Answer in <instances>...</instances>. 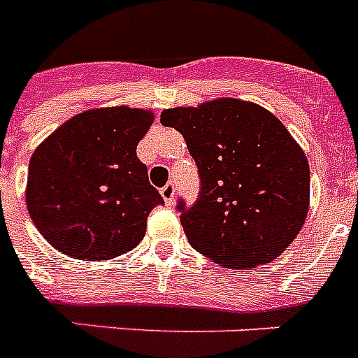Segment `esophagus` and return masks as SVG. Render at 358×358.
<instances>
[{"label": "esophagus", "instance_id": "obj_1", "mask_svg": "<svg viewBox=\"0 0 358 358\" xmlns=\"http://www.w3.org/2000/svg\"><path fill=\"white\" fill-rule=\"evenodd\" d=\"M159 194L162 199L165 200V204L171 206L174 202V194H176V189H174V184H167L165 187L159 189Z\"/></svg>", "mask_w": 358, "mask_h": 358}]
</instances>
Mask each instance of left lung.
I'll return each mask as SVG.
<instances>
[{"instance_id":"1","label":"left lung","mask_w":358,"mask_h":358,"mask_svg":"<svg viewBox=\"0 0 358 358\" xmlns=\"http://www.w3.org/2000/svg\"><path fill=\"white\" fill-rule=\"evenodd\" d=\"M159 121L184 136L202 189L182 209L185 237L224 268H255L292 245L309 213V162L274 113L219 97L164 110Z\"/></svg>"}]
</instances>
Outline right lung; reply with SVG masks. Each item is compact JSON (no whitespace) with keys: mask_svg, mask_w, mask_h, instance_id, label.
Returning a JSON list of instances; mask_svg holds the SVG:
<instances>
[{"mask_svg":"<svg viewBox=\"0 0 358 358\" xmlns=\"http://www.w3.org/2000/svg\"><path fill=\"white\" fill-rule=\"evenodd\" d=\"M152 121V110H84L38 145L25 200L53 248L75 259L106 261L141 243L147 217L164 204L136 154Z\"/></svg>","mask_w":358,"mask_h":358,"instance_id":"right-lung-1","label":"right lung"}]
</instances>
